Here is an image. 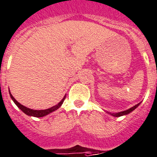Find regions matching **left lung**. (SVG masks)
<instances>
[{"label": "left lung", "mask_w": 157, "mask_h": 157, "mask_svg": "<svg viewBox=\"0 0 157 157\" xmlns=\"http://www.w3.org/2000/svg\"><path fill=\"white\" fill-rule=\"evenodd\" d=\"M139 104H140V103H139L138 104L135 105V106H133V107H131V108L128 109V110H126V111H122V112H119V113H116V114H112L113 116H115V117H120V116H122V115H126V114H128L129 113L133 111V110H135V109L138 107Z\"/></svg>", "instance_id": "8db88e82"}]
</instances>
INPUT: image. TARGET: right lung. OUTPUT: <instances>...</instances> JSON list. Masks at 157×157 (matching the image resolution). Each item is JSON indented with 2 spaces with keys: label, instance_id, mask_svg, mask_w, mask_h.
<instances>
[{
  "label": "right lung",
  "instance_id": "obj_1",
  "mask_svg": "<svg viewBox=\"0 0 157 157\" xmlns=\"http://www.w3.org/2000/svg\"><path fill=\"white\" fill-rule=\"evenodd\" d=\"M9 94H10V96H11V98H12V99L13 100V102L16 103V106H17V107H18L19 108H20L22 111H23V112L25 113V114H28V115H29V116L37 117V118H41V117L46 116V115L49 114L50 113L53 112V111H56L57 109L59 108V107L62 106V103H63L64 100H65V96H66V95H65V97L62 99V101L60 102L59 103H58V105L54 106V107H50V108H49V109H46V110H39V111H38V110H32V109H30V108H28V107H24V106H23L22 104H20L19 102L16 101V99H15L13 95H12V94L10 93V92H9Z\"/></svg>",
  "mask_w": 157,
  "mask_h": 157
}]
</instances>
